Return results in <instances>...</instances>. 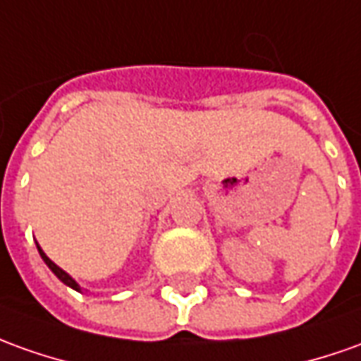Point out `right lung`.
I'll return each instance as SVG.
<instances>
[{"instance_id": "1", "label": "right lung", "mask_w": 361, "mask_h": 361, "mask_svg": "<svg viewBox=\"0 0 361 361\" xmlns=\"http://www.w3.org/2000/svg\"><path fill=\"white\" fill-rule=\"evenodd\" d=\"M37 250H39V253H41V257H43L44 263L49 265V269H51L52 273H54V275H56V277H59V279H61L62 283H64V285H68V287H72V289H74V290H80V285H78L76 281L72 279V277H71V275H68V273H64V271H62L61 267H59V265H54V263H52V261L49 259L47 255H44L43 250L39 247V243H37Z\"/></svg>"}]
</instances>
